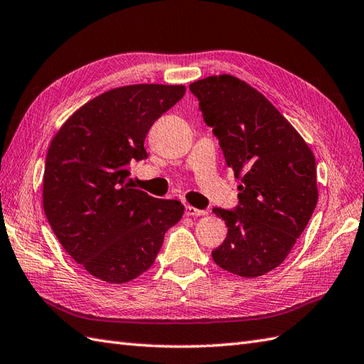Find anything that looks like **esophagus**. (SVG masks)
Returning <instances> with one entry per match:
<instances>
[{
  "label": "esophagus",
  "mask_w": 364,
  "mask_h": 364,
  "mask_svg": "<svg viewBox=\"0 0 364 364\" xmlns=\"http://www.w3.org/2000/svg\"><path fill=\"white\" fill-rule=\"evenodd\" d=\"M205 213H207L205 210H199L193 205H185V215L187 216H203Z\"/></svg>",
  "instance_id": "1"
}]
</instances>
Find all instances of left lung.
Masks as SVG:
<instances>
[{
  "label": "left lung",
  "mask_w": 364,
  "mask_h": 364,
  "mask_svg": "<svg viewBox=\"0 0 364 364\" xmlns=\"http://www.w3.org/2000/svg\"><path fill=\"white\" fill-rule=\"evenodd\" d=\"M238 185L235 210L213 208L228 237L212 250L220 268L258 277L291 252L318 203L316 161L291 123L245 80L208 76L190 84Z\"/></svg>",
  "instance_id": "1"
}]
</instances>
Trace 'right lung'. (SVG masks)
<instances>
[{
    "label": "right lung",
    "mask_w": 364,
    "mask_h": 364,
    "mask_svg": "<svg viewBox=\"0 0 364 364\" xmlns=\"http://www.w3.org/2000/svg\"><path fill=\"white\" fill-rule=\"evenodd\" d=\"M185 95L183 85L135 84L79 107L51 140L43 174V210L73 260L107 284L148 271L183 205L134 188L129 165L148 159L154 121Z\"/></svg>",
    "instance_id": "1"
}]
</instances>
